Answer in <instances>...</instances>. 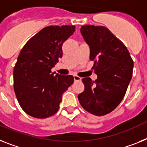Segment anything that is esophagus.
Wrapping results in <instances>:
<instances>
[{"instance_id":"1","label":"esophagus","mask_w":147,"mask_h":147,"mask_svg":"<svg viewBox=\"0 0 147 147\" xmlns=\"http://www.w3.org/2000/svg\"><path fill=\"white\" fill-rule=\"evenodd\" d=\"M74 80H75V81H81V78L78 76V75H74Z\"/></svg>"}]
</instances>
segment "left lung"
I'll use <instances>...</instances> for the list:
<instances>
[{
    "label": "left lung",
    "instance_id": "left-lung-1",
    "mask_svg": "<svg viewBox=\"0 0 147 147\" xmlns=\"http://www.w3.org/2000/svg\"><path fill=\"white\" fill-rule=\"evenodd\" d=\"M89 46V58L98 78H84V91L78 98L85 110L102 116L114 110L123 100L132 76L133 61L126 46L109 29L86 25L81 28Z\"/></svg>",
    "mask_w": 147,
    "mask_h": 147
}]
</instances>
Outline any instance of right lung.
Returning <instances> with one entry per match:
<instances>
[{
	"mask_svg": "<svg viewBox=\"0 0 147 147\" xmlns=\"http://www.w3.org/2000/svg\"><path fill=\"white\" fill-rule=\"evenodd\" d=\"M75 26H49L31 38L14 67V90L23 110L36 118L58 112L62 95L74 82L72 75H54L52 67L62 58V45Z\"/></svg>",
	"mask_w": 147,
	"mask_h": 147,
	"instance_id": "add662e5",
	"label": "right lung"
}]
</instances>
